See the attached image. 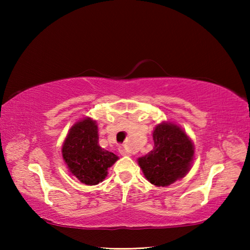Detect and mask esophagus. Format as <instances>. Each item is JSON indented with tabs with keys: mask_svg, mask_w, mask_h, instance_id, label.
<instances>
[{
	"mask_svg": "<svg viewBox=\"0 0 250 250\" xmlns=\"http://www.w3.org/2000/svg\"><path fill=\"white\" fill-rule=\"evenodd\" d=\"M119 152L121 155H130V152L125 149V146H120L119 147Z\"/></svg>",
	"mask_w": 250,
	"mask_h": 250,
	"instance_id": "esophagus-1",
	"label": "esophagus"
}]
</instances>
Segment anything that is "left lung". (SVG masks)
I'll list each match as a JSON object with an SVG mask.
<instances>
[{
  "label": "left lung",
  "instance_id": "obj_1",
  "mask_svg": "<svg viewBox=\"0 0 250 250\" xmlns=\"http://www.w3.org/2000/svg\"><path fill=\"white\" fill-rule=\"evenodd\" d=\"M153 140V150L139 158V166L152 184L167 186L188 172L194 155L193 143L183 130L171 124L156 126Z\"/></svg>",
  "mask_w": 250,
  "mask_h": 250
}]
</instances>
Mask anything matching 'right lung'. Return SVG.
<instances>
[{"label":"right lung","mask_w":250,"mask_h":250,"mask_svg":"<svg viewBox=\"0 0 250 250\" xmlns=\"http://www.w3.org/2000/svg\"><path fill=\"white\" fill-rule=\"evenodd\" d=\"M98 128L90 118L70 129L62 146V158L70 173L87 185H96L107 176V170L118 160L112 152L100 147Z\"/></svg>","instance_id":"add662e5"}]
</instances>
